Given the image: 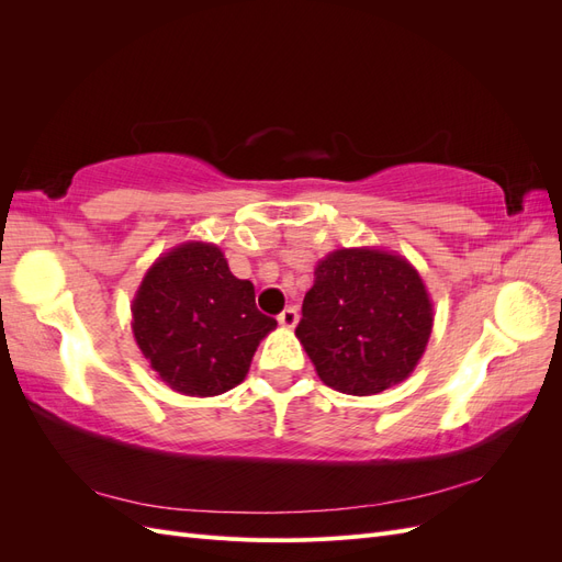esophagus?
I'll list each match as a JSON object with an SVG mask.
<instances>
[{
    "mask_svg": "<svg viewBox=\"0 0 562 562\" xmlns=\"http://www.w3.org/2000/svg\"><path fill=\"white\" fill-rule=\"evenodd\" d=\"M297 318H300V314H297L295 307H285V310L279 314V323H281V326H285V328H295Z\"/></svg>",
    "mask_w": 562,
    "mask_h": 562,
    "instance_id": "1",
    "label": "esophagus"
}]
</instances>
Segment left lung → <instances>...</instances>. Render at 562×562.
<instances>
[{
  "instance_id": "obj_1",
  "label": "left lung",
  "mask_w": 562,
  "mask_h": 562,
  "mask_svg": "<svg viewBox=\"0 0 562 562\" xmlns=\"http://www.w3.org/2000/svg\"><path fill=\"white\" fill-rule=\"evenodd\" d=\"M431 326V300L411 262L342 248L316 265L295 335L330 389L372 396L411 375Z\"/></svg>"
}]
</instances>
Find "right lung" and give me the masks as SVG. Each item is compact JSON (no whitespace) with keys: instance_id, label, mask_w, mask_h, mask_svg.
Segmentation results:
<instances>
[{"instance_id":"add662e5","label":"right lung","mask_w":562,"mask_h":562,"mask_svg":"<svg viewBox=\"0 0 562 562\" xmlns=\"http://www.w3.org/2000/svg\"><path fill=\"white\" fill-rule=\"evenodd\" d=\"M133 335L149 368L184 396H217L241 384L277 321L255 307L223 250L190 241L149 267L133 300Z\"/></svg>"}]
</instances>
